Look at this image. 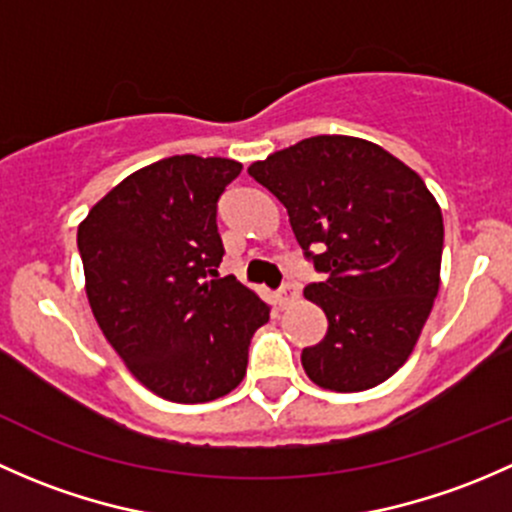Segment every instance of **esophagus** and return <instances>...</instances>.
Returning <instances> with one entry per match:
<instances>
[{"mask_svg": "<svg viewBox=\"0 0 512 512\" xmlns=\"http://www.w3.org/2000/svg\"><path fill=\"white\" fill-rule=\"evenodd\" d=\"M278 305H288V303H293L295 298H298V288H295V283H283L281 288H278Z\"/></svg>", "mask_w": 512, "mask_h": 512, "instance_id": "1", "label": "esophagus"}]
</instances>
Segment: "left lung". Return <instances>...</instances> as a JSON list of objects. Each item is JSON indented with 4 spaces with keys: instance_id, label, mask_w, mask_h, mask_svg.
Listing matches in <instances>:
<instances>
[{
    "instance_id": "8db88e82",
    "label": "left lung",
    "mask_w": 512,
    "mask_h": 512,
    "mask_svg": "<svg viewBox=\"0 0 512 512\" xmlns=\"http://www.w3.org/2000/svg\"><path fill=\"white\" fill-rule=\"evenodd\" d=\"M249 175L286 207L305 261L303 295L328 333L300 352L318 387L362 392L412 355L439 293L444 219L426 184L379 145L318 135L254 162Z\"/></svg>"
}]
</instances>
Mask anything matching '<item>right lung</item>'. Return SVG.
Masks as SVG:
<instances>
[{"label":"right lung","instance_id":"obj_1","mask_svg":"<svg viewBox=\"0 0 512 512\" xmlns=\"http://www.w3.org/2000/svg\"><path fill=\"white\" fill-rule=\"evenodd\" d=\"M241 165L175 155L110 189L78 226V254L100 330L157 397L212 402L239 387L251 337L271 305L224 258L217 204Z\"/></svg>","mask_w":512,"mask_h":512}]
</instances>
